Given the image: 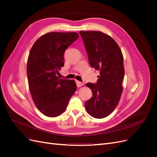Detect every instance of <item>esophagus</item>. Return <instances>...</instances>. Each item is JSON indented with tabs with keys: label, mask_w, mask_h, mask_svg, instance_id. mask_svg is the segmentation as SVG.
Returning <instances> with one entry per match:
<instances>
[{
	"label": "esophagus",
	"mask_w": 157,
	"mask_h": 157,
	"mask_svg": "<svg viewBox=\"0 0 157 157\" xmlns=\"http://www.w3.org/2000/svg\"><path fill=\"white\" fill-rule=\"evenodd\" d=\"M76 83H77V87H81L82 85H83V83L82 82H80V81H78V80H76Z\"/></svg>",
	"instance_id": "esophagus-1"
}]
</instances>
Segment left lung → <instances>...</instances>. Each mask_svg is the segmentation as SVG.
I'll list each match as a JSON object with an SVG mask.
<instances>
[{
  "instance_id": "8db88e82",
  "label": "left lung",
  "mask_w": 157,
  "mask_h": 157,
  "mask_svg": "<svg viewBox=\"0 0 157 157\" xmlns=\"http://www.w3.org/2000/svg\"><path fill=\"white\" fill-rule=\"evenodd\" d=\"M92 67L99 71L96 83H87L92 96L84 103L90 115L107 117L120 101L124 75L122 52L113 38L100 31H80Z\"/></svg>"
}]
</instances>
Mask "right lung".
Returning <instances> with one entry per match:
<instances>
[{
	"instance_id": "obj_1",
	"label": "right lung",
	"mask_w": 157,
	"mask_h": 157,
	"mask_svg": "<svg viewBox=\"0 0 157 157\" xmlns=\"http://www.w3.org/2000/svg\"><path fill=\"white\" fill-rule=\"evenodd\" d=\"M77 33L51 32L33 45L27 60V74L33 100L44 115L56 117L67 108L77 90L74 80L58 77L64 65V52L78 38Z\"/></svg>"
}]
</instances>
